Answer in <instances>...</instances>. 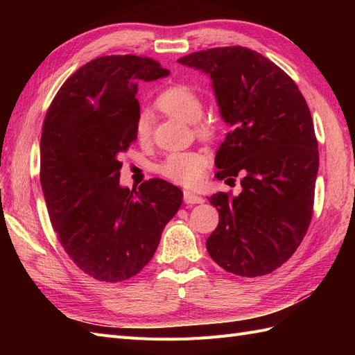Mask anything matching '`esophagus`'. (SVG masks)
Here are the masks:
<instances>
[{"mask_svg":"<svg viewBox=\"0 0 355 355\" xmlns=\"http://www.w3.org/2000/svg\"><path fill=\"white\" fill-rule=\"evenodd\" d=\"M184 201H185L187 204H202V202H204V198L200 197V196L192 194V192H189V191H185V192H184Z\"/></svg>","mask_w":355,"mask_h":355,"instance_id":"1","label":"esophagus"}]
</instances>
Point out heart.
Instances as JSON below:
<instances>
[{"label": "heart", "instance_id": "heart-1", "mask_svg": "<svg viewBox=\"0 0 355 355\" xmlns=\"http://www.w3.org/2000/svg\"><path fill=\"white\" fill-rule=\"evenodd\" d=\"M157 106L166 114L178 120L196 124L202 115V101L200 94L189 85L178 84L166 89L157 98ZM197 132L200 136L209 137L213 135L210 124H198ZM153 133V115L144 111L137 115L135 123V135L141 142H148ZM207 161L197 153H175L170 154L158 166V171L167 179L178 182L185 187H194L202 179Z\"/></svg>", "mask_w": 355, "mask_h": 355}]
</instances>
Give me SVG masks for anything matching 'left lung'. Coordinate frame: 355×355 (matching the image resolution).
I'll list each match as a JSON object with an SVG mask.
<instances>
[{
  "label": "left lung",
  "mask_w": 355,
  "mask_h": 355,
  "mask_svg": "<svg viewBox=\"0 0 355 355\" xmlns=\"http://www.w3.org/2000/svg\"><path fill=\"white\" fill-rule=\"evenodd\" d=\"M178 62L209 75L231 128L216 178L241 176L239 196L209 197L220 219L207 252L235 275L270 274L295 253L313 216L318 149L308 105L283 69L250 49H207Z\"/></svg>",
  "instance_id": "1"
}]
</instances>
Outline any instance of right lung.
I'll use <instances>...</instances> for the list:
<instances>
[{
  "instance_id": "1",
  "label": "right lung",
  "mask_w": 355,
  "mask_h": 355,
  "mask_svg": "<svg viewBox=\"0 0 355 355\" xmlns=\"http://www.w3.org/2000/svg\"><path fill=\"white\" fill-rule=\"evenodd\" d=\"M170 73L141 56H102L63 83L41 133L40 178L49 216L73 263L99 282L142 271L182 204L163 179L120 185L121 153L136 141L137 84Z\"/></svg>"
}]
</instances>
